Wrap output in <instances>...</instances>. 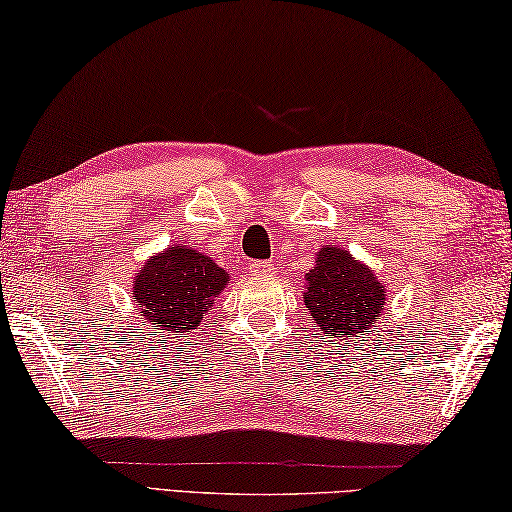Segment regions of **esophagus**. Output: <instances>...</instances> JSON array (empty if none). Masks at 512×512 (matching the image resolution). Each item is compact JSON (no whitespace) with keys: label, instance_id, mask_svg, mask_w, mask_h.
<instances>
[{"label":"esophagus","instance_id":"34e87169","mask_svg":"<svg viewBox=\"0 0 512 512\" xmlns=\"http://www.w3.org/2000/svg\"><path fill=\"white\" fill-rule=\"evenodd\" d=\"M272 265H269V263H252V265H249V272H252L254 276H269V274H272Z\"/></svg>","mask_w":512,"mask_h":512}]
</instances>
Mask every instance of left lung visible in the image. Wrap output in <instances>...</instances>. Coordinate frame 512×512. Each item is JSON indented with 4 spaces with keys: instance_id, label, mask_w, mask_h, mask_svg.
Segmentation results:
<instances>
[{
    "instance_id": "left-lung-1",
    "label": "left lung",
    "mask_w": 512,
    "mask_h": 512,
    "mask_svg": "<svg viewBox=\"0 0 512 512\" xmlns=\"http://www.w3.org/2000/svg\"><path fill=\"white\" fill-rule=\"evenodd\" d=\"M385 298L388 289L374 269L343 247L323 245L314 269L305 274L303 303L327 339L368 332L381 316Z\"/></svg>"
}]
</instances>
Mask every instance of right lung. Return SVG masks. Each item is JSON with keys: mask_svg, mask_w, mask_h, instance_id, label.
<instances>
[{"mask_svg": "<svg viewBox=\"0 0 512 512\" xmlns=\"http://www.w3.org/2000/svg\"><path fill=\"white\" fill-rule=\"evenodd\" d=\"M229 272L189 245H169L133 276L138 316L153 330L191 332L225 292Z\"/></svg>", "mask_w": 512, "mask_h": 512, "instance_id": "1", "label": "right lung"}]
</instances>
